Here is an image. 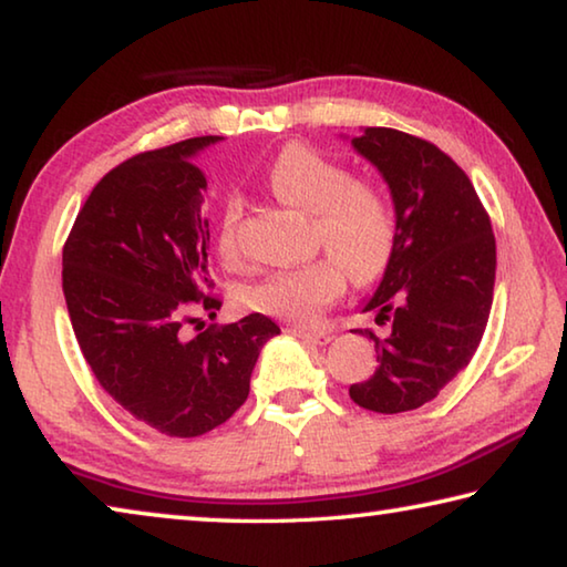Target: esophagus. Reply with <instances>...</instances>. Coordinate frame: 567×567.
<instances>
[{
	"instance_id": "34e87169",
	"label": "esophagus",
	"mask_w": 567,
	"mask_h": 567,
	"mask_svg": "<svg viewBox=\"0 0 567 567\" xmlns=\"http://www.w3.org/2000/svg\"><path fill=\"white\" fill-rule=\"evenodd\" d=\"M287 332H292V334H297V338H302L312 344H328L332 340V334L328 330H307V328H297V324L287 328Z\"/></svg>"
}]
</instances>
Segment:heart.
<instances>
[{
  "mask_svg": "<svg viewBox=\"0 0 567 567\" xmlns=\"http://www.w3.org/2000/svg\"><path fill=\"white\" fill-rule=\"evenodd\" d=\"M265 179L285 205L312 215L315 243L330 255L262 277L245 287L243 302L270 318L310 322L342 295V267L358 282L382 272L395 245V213L380 187L300 142L280 150ZM239 219L243 199L229 195L217 219V252L227 262L239 257Z\"/></svg>",
  "mask_w": 567,
  "mask_h": 567,
  "instance_id": "1",
  "label": "heart"
}]
</instances>
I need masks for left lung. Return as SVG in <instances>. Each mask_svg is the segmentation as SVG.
I'll return each instance as SVG.
<instances>
[{"instance_id": "left-lung-1", "label": "left lung", "mask_w": 567, "mask_h": 567, "mask_svg": "<svg viewBox=\"0 0 567 567\" xmlns=\"http://www.w3.org/2000/svg\"><path fill=\"white\" fill-rule=\"evenodd\" d=\"M352 147L388 182L395 245L362 312L390 322L375 375L350 388L360 408L395 415L425 405L473 360L493 307L495 237L473 182L433 142L368 127Z\"/></svg>"}]
</instances>
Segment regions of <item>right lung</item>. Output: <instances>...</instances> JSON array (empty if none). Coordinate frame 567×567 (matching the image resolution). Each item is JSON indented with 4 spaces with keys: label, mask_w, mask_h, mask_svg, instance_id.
Masks as SVG:
<instances>
[{
    "label": "right lung",
    "mask_w": 567,
    "mask_h": 567,
    "mask_svg": "<svg viewBox=\"0 0 567 567\" xmlns=\"http://www.w3.org/2000/svg\"><path fill=\"white\" fill-rule=\"evenodd\" d=\"M217 140L192 137L110 169L62 249L66 310L94 378L169 437L205 435L233 417L262 344L280 334L260 312L225 328L197 318L223 307L209 292L207 179L192 162Z\"/></svg>",
    "instance_id": "right-lung-1"
}]
</instances>
